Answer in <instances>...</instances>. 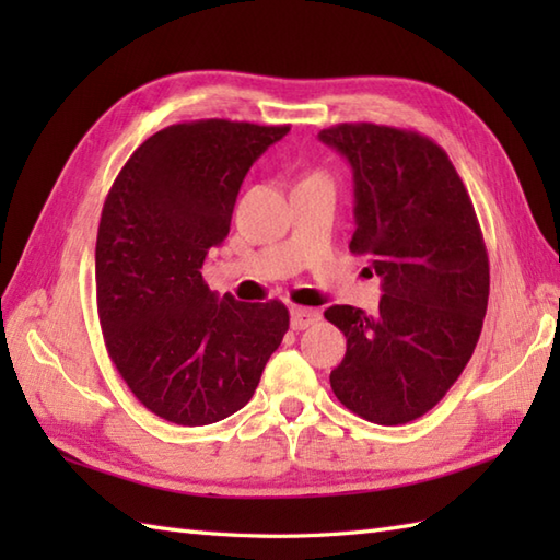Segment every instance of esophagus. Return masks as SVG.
Masks as SVG:
<instances>
[{
  "instance_id": "esophagus-1",
  "label": "esophagus",
  "mask_w": 560,
  "mask_h": 560,
  "mask_svg": "<svg viewBox=\"0 0 560 560\" xmlns=\"http://www.w3.org/2000/svg\"><path fill=\"white\" fill-rule=\"evenodd\" d=\"M319 319V313L313 311V307H291V327L295 331L307 329L311 325H315Z\"/></svg>"
}]
</instances>
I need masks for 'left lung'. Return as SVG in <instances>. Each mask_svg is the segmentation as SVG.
Here are the masks:
<instances>
[{"label":"left lung","instance_id":"obj_1","mask_svg":"<svg viewBox=\"0 0 560 560\" xmlns=\"http://www.w3.org/2000/svg\"><path fill=\"white\" fill-rule=\"evenodd\" d=\"M353 171L351 253L380 277L375 315L331 305L347 337L329 383L343 407L380 425L431 411L469 363L489 305V255L455 165L407 129L343 122L317 135Z\"/></svg>","mask_w":560,"mask_h":560}]
</instances>
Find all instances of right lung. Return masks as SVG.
<instances>
[{
  "instance_id": "right-lung-1",
  "label": "right lung",
  "mask_w": 560,
  "mask_h": 560,
  "mask_svg": "<svg viewBox=\"0 0 560 560\" xmlns=\"http://www.w3.org/2000/svg\"><path fill=\"white\" fill-rule=\"evenodd\" d=\"M289 129L171 125L129 156L105 199L96 241L103 339L132 395L165 421L207 425L243 409L287 335V305L219 299L201 267L231 231L249 165Z\"/></svg>"
}]
</instances>
